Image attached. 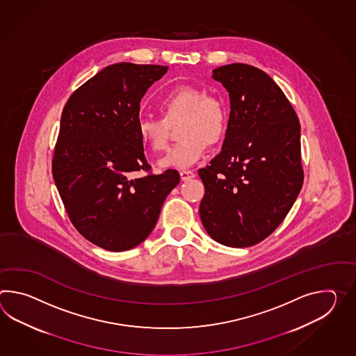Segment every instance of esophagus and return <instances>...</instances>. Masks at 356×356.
I'll list each match as a JSON object with an SVG mask.
<instances>
[{"label": "esophagus", "mask_w": 356, "mask_h": 356, "mask_svg": "<svg viewBox=\"0 0 356 356\" xmlns=\"http://www.w3.org/2000/svg\"><path fill=\"white\" fill-rule=\"evenodd\" d=\"M180 176H181L182 181H188L190 179H193L195 174L193 171H190V170H182V171H180Z\"/></svg>", "instance_id": "1"}]
</instances>
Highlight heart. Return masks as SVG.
<instances>
[{
    "label": "heart",
    "mask_w": 356,
    "mask_h": 356,
    "mask_svg": "<svg viewBox=\"0 0 356 356\" xmlns=\"http://www.w3.org/2000/svg\"><path fill=\"white\" fill-rule=\"evenodd\" d=\"M162 118L142 116L136 136L152 152L166 149L171 127H177L181 143L159 161L161 168H188L206 156L208 144L222 140L229 127V108L222 95L195 86H180L159 98Z\"/></svg>",
    "instance_id": "b5f03b06"
}]
</instances>
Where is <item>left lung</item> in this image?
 I'll use <instances>...</instances> for the list:
<instances>
[{
    "label": "left lung",
    "instance_id": "1",
    "mask_svg": "<svg viewBox=\"0 0 356 356\" xmlns=\"http://www.w3.org/2000/svg\"><path fill=\"white\" fill-rule=\"evenodd\" d=\"M229 95L221 153L199 170L206 188L200 220L222 245L246 248L269 236L300 193V124L273 79L246 63L214 69Z\"/></svg>",
    "mask_w": 356,
    "mask_h": 356
}]
</instances>
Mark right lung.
<instances>
[{"label":"right lung","instance_id":"obj_1","mask_svg":"<svg viewBox=\"0 0 356 356\" xmlns=\"http://www.w3.org/2000/svg\"><path fill=\"white\" fill-rule=\"evenodd\" d=\"M168 66L120 63L97 72L63 107L52 161L56 188L83 236L125 252L149 236L161 208L180 182L176 170L149 171L136 136L143 95Z\"/></svg>","mask_w":356,"mask_h":356}]
</instances>
